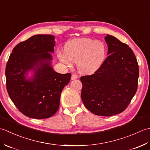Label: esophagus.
Wrapping results in <instances>:
<instances>
[{
  "instance_id": "esophagus-1",
  "label": "esophagus",
  "mask_w": 150,
  "mask_h": 150,
  "mask_svg": "<svg viewBox=\"0 0 150 150\" xmlns=\"http://www.w3.org/2000/svg\"><path fill=\"white\" fill-rule=\"evenodd\" d=\"M78 77V76L76 75V74H73L71 75V80H75V79H77Z\"/></svg>"
}]
</instances>
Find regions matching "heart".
Listing matches in <instances>:
<instances>
[{
	"instance_id": "obj_1",
	"label": "heart",
	"mask_w": 150,
	"mask_h": 150,
	"mask_svg": "<svg viewBox=\"0 0 150 150\" xmlns=\"http://www.w3.org/2000/svg\"><path fill=\"white\" fill-rule=\"evenodd\" d=\"M65 53H59V58L68 66L77 62L79 71L84 74L93 73L100 68L106 57L104 44L90 39H79L69 41L65 46Z\"/></svg>"
}]
</instances>
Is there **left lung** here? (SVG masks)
<instances>
[{
  "mask_svg": "<svg viewBox=\"0 0 150 150\" xmlns=\"http://www.w3.org/2000/svg\"><path fill=\"white\" fill-rule=\"evenodd\" d=\"M108 56L93 74L82 76L81 98L95 115L112 116L126 109L138 87L137 60L132 50L107 35Z\"/></svg>",
  "mask_w": 150,
  "mask_h": 150,
  "instance_id": "8db88e82",
  "label": "left lung"
}]
</instances>
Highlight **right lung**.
Wrapping results in <instances>:
<instances>
[{
  "mask_svg": "<svg viewBox=\"0 0 150 150\" xmlns=\"http://www.w3.org/2000/svg\"><path fill=\"white\" fill-rule=\"evenodd\" d=\"M51 35H36L16 45L6 67L9 97L24 115L42 119L52 117L59 107L60 94L71 73L60 74L52 67L55 42ZM34 70L33 77L25 75Z\"/></svg>",
  "mask_w": 150,
  "mask_h": 150,
  "instance_id": "obj_1",
  "label": "right lung"
}]
</instances>
